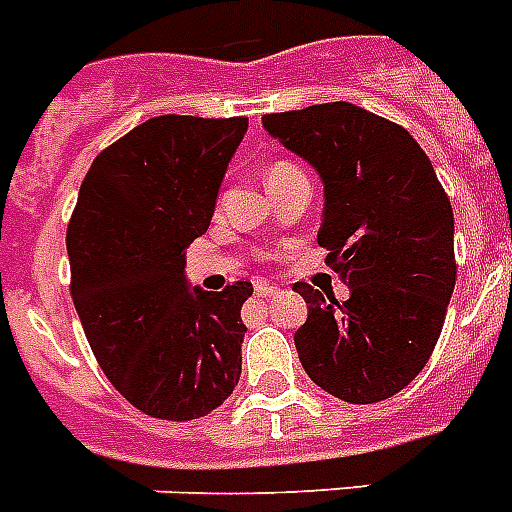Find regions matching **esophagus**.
I'll use <instances>...</instances> for the list:
<instances>
[{"label": "esophagus", "mask_w": 512, "mask_h": 512, "mask_svg": "<svg viewBox=\"0 0 512 512\" xmlns=\"http://www.w3.org/2000/svg\"><path fill=\"white\" fill-rule=\"evenodd\" d=\"M256 293H259V296H275L277 288L267 280H256Z\"/></svg>", "instance_id": "esophagus-1"}]
</instances>
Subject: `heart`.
Wrapping results in <instances>:
<instances>
[{"instance_id":"b5f03b06","label":"heart","mask_w":512,"mask_h":512,"mask_svg":"<svg viewBox=\"0 0 512 512\" xmlns=\"http://www.w3.org/2000/svg\"><path fill=\"white\" fill-rule=\"evenodd\" d=\"M290 169H296V166H293V163L280 161V163H275L272 169H269V177H277V174H282V171H290ZM269 177H267V179H269Z\"/></svg>"}]
</instances>
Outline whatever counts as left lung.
<instances>
[{
    "label": "left lung",
    "mask_w": 512,
    "mask_h": 512,
    "mask_svg": "<svg viewBox=\"0 0 512 512\" xmlns=\"http://www.w3.org/2000/svg\"><path fill=\"white\" fill-rule=\"evenodd\" d=\"M261 124L320 174L317 243L349 298L296 282L309 317L293 341L306 375L351 404L399 394L439 341L455 290V216L412 134L351 102L269 113Z\"/></svg>",
    "instance_id": "1"
}]
</instances>
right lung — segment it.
I'll return each instance as SVG.
<instances>
[{"label":"right lung","instance_id":"1","mask_svg":"<svg viewBox=\"0 0 512 512\" xmlns=\"http://www.w3.org/2000/svg\"><path fill=\"white\" fill-rule=\"evenodd\" d=\"M245 132L248 118H150L81 182L65 237L73 306L102 372L150 418H203L240 380L253 285L190 288L185 248L208 230Z\"/></svg>","mask_w":512,"mask_h":512}]
</instances>
